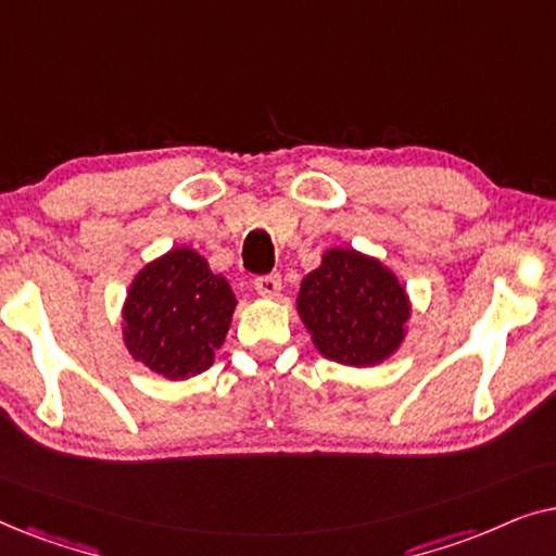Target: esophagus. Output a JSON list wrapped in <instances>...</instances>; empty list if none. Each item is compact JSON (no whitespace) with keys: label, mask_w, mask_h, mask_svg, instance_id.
<instances>
[{"label":"esophagus","mask_w":556,"mask_h":556,"mask_svg":"<svg viewBox=\"0 0 556 556\" xmlns=\"http://www.w3.org/2000/svg\"><path fill=\"white\" fill-rule=\"evenodd\" d=\"M255 291L265 295V299H273V295L280 293V276L278 273H268V276L255 278Z\"/></svg>","instance_id":"34e87169"}]
</instances>
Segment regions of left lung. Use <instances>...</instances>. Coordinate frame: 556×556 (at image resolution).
I'll list each match as a JSON object with an SVG mask.
<instances>
[{
	"label": "left lung",
	"mask_w": 556,
	"mask_h": 556,
	"mask_svg": "<svg viewBox=\"0 0 556 556\" xmlns=\"http://www.w3.org/2000/svg\"><path fill=\"white\" fill-rule=\"evenodd\" d=\"M299 314L318 352L349 367L384 362L405 337V288L379 261L329 250L301 283Z\"/></svg>",
	"instance_id": "1"
}]
</instances>
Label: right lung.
I'll return each mask as SVG.
<instances>
[{
	"label": "right lung",
	"mask_w": 556,
	"mask_h": 556,
	"mask_svg": "<svg viewBox=\"0 0 556 556\" xmlns=\"http://www.w3.org/2000/svg\"><path fill=\"white\" fill-rule=\"evenodd\" d=\"M235 295L223 276L189 248L159 257L136 276L124 306V339L134 359L166 379L210 369L230 329Z\"/></svg>",
	"instance_id": "1"
}]
</instances>
